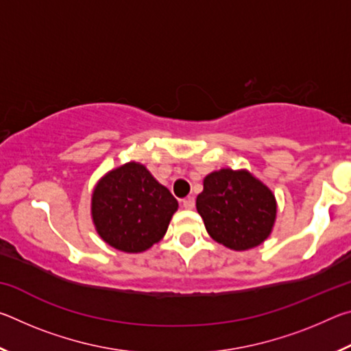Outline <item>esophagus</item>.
Listing matches in <instances>:
<instances>
[{
  "label": "esophagus",
  "mask_w": 351,
  "mask_h": 351,
  "mask_svg": "<svg viewBox=\"0 0 351 351\" xmlns=\"http://www.w3.org/2000/svg\"><path fill=\"white\" fill-rule=\"evenodd\" d=\"M182 207H184V209H187V210H192L193 207H195V198L190 197V198L184 199L182 201Z\"/></svg>",
  "instance_id": "obj_1"
}]
</instances>
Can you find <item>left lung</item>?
<instances>
[{"mask_svg":"<svg viewBox=\"0 0 351 351\" xmlns=\"http://www.w3.org/2000/svg\"><path fill=\"white\" fill-rule=\"evenodd\" d=\"M197 210L207 234L232 251L261 245L274 229L277 201L272 190L246 169H221L207 175Z\"/></svg>","mask_w":351,"mask_h":351,"instance_id":"8db88e82","label":"left lung"}]
</instances>
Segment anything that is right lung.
Returning a JSON list of instances; mask_svg holds the SVG:
<instances>
[{
    "label": "right lung",
    "mask_w": 351,
    "mask_h": 351,
    "mask_svg": "<svg viewBox=\"0 0 351 351\" xmlns=\"http://www.w3.org/2000/svg\"><path fill=\"white\" fill-rule=\"evenodd\" d=\"M178 201L141 162L130 161L100 178L91 193V218L106 245L139 254L162 240Z\"/></svg>",
    "instance_id": "obj_1"
}]
</instances>
